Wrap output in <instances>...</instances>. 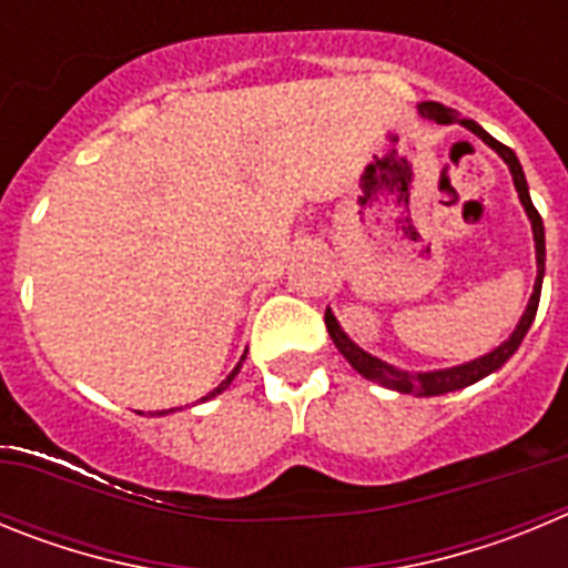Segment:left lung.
<instances>
[{
    "mask_svg": "<svg viewBox=\"0 0 568 568\" xmlns=\"http://www.w3.org/2000/svg\"><path fill=\"white\" fill-rule=\"evenodd\" d=\"M418 113L424 115V119H433V122H438V124L460 122L466 130H471V133L478 135L480 142L489 144V148L495 150V153H498L506 164H509L511 182H515V190H518V195H520V204H524L526 215H529V222H531V233H535V255H538V278H535V293H531V298H529V307H526L524 318L518 321L515 333H511L509 338L498 346V349H491V353L480 355V358H475V361H466V364H460V366L435 369V373H406V369H398V366L386 364V361L375 358V355L364 353L358 344H353V341H349V335L341 329V324L335 321V315L329 313V310H327V315H324V321H327L329 338L335 341V346L341 349V355H344V358L353 364L355 373H361L364 378L375 381V384L386 386V389H395V393L444 395V393H455V389H464V386L475 384V381L486 378V375H491L495 369H500V366H504L506 361L515 355V349L520 346L524 335L529 333L531 321H535V313H538V304H540V287H544L546 235H544V219H540V213L535 210V204H531L529 184H526V175H524V168H520V162H518V155L511 153L506 144H500L498 139H491V135L486 133L478 122H471V119H458V113H455L453 108H444V104H438V102H420Z\"/></svg>",
    "mask_w": 568,
    "mask_h": 568,
    "instance_id": "1",
    "label": "left lung"
}]
</instances>
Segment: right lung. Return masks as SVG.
I'll return each instance as SVG.
<instances>
[{
    "label": "right lung",
    "instance_id": "add662e5",
    "mask_svg": "<svg viewBox=\"0 0 568 568\" xmlns=\"http://www.w3.org/2000/svg\"><path fill=\"white\" fill-rule=\"evenodd\" d=\"M239 369H241V361H239V366H235L233 373H230V375H227V378H224V381H222V384L215 386V389H213V393H210V395H207V398H213V395L224 393V389H227V386H230V381H233V378H235V375H239ZM207 398H202V400H207ZM164 413H173V409H162V413H159V415H164Z\"/></svg>",
    "mask_w": 568,
    "mask_h": 568
}]
</instances>
